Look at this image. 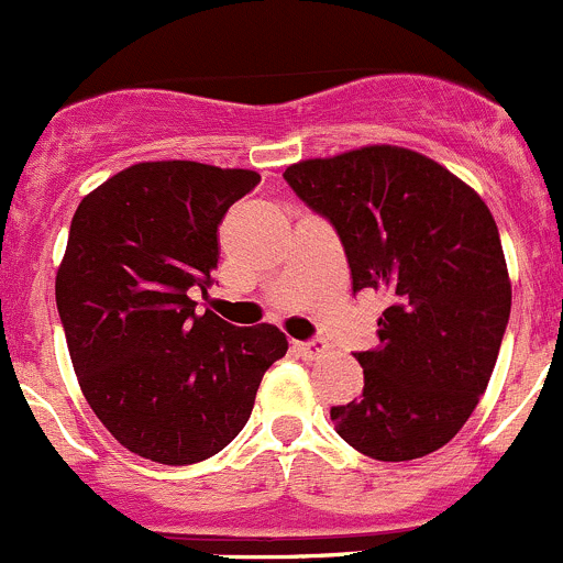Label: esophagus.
Listing matches in <instances>:
<instances>
[{
	"label": "esophagus",
	"mask_w": 563,
	"mask_h": 563,
	"mask_svg": "<svg viewBox=\"0 0 563 563\" xmlns=\"http://www.w3.org/2000/svg\"><path fill=\"white\" fill-rule=\"evenodd\" d=\"M294 349L299 351V356H305V360H318V356L327 351V343L323 340H308V343H294Z\"/></svg>",
	"instance_id": "esophagus-1"
}]
</instances>
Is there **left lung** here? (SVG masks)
<instances>
[{"instance_id": "left-lung-1", "label": "left lung", "mask_w": 563, "mask_h": 563, "mask_svg": "<svg viewBox=\"0 0 563 563\" xmlns=\"http://www.w3.org/2000/svg\"><path fill=\"white\" fill-rule=\"evenodd\" d=\"M283 179L338 231L354 294L389 299L378 349L354 354L365 389L332 406L334 430L384 463L441 450L485 395L512 308L490 209L444 166L400 146L302 161Z\"/></svg>"}]
</instances>
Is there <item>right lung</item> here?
<instances>
[{
  "label": "right lung",
  "instance_id": "obj_1",
  "mask_svg": "<svg viewBox=\"0 0 563 563\" xmlns=\"http://www.w3.org/2000/svg\"><path fill=\"white\" fill-rule=\"evenodd\" d=\"M261 176L192 161L139 163L78 203L56 308L84 397L135 455L190 465L240 435L264 373L288 351L277 327L198 316L218 225Z\"/></svg>",
  "mask_w": 563,
  "mask_h": 563
}]
</instances>
